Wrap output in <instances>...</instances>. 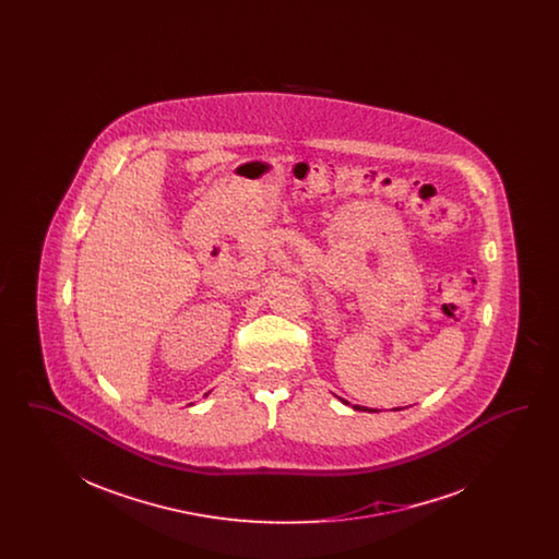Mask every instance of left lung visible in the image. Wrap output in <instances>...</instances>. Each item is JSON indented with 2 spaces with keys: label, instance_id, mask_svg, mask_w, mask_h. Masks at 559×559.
Returning <instances> with one entry per match:
<instances>
[{
  "label": "left lung",
  "instance_id": "8db88e82",
  "mask_svg": "<svg viewBox=\"0 0 559 559\" xmlns=\"http://www.w3.org/2000/svg\"><path fill=\"white\" fill-rule=\"evenodd\" d=\"M342 402H344V404H347L346 400H342ZM354 411H367V408H365V406H354ZM394 411H399V408H394Z\"/></svg>",
  "mask_w": 559,
  "mask_h": 559
}]
</instances>
